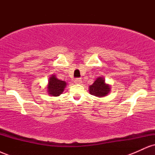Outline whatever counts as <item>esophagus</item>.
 <instances>
[{"label": "esophagus", "mask_w": 155, "mask_h": 155, "mask_svg": "<svg viewBox=\"0 0 155 155\" xmlns=\"http://www.w3.org/2000/svg\"><path fill=\"white\" fill-rule=\"evenodd\" d=\"M81 79H79V78H76V79H74V83L75 84H81Z\"/></svg>", "instance_id": "esophagus-1"}]
</instances>
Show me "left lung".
I'll return each mask as SVG.
<instances>
[{"mask_svg": "<svg viewBox=\"0 0 155 155\" xmlns=\"http://www.w3.org/2000/svg\"><path fill=\"white\" fill-rule=\"evenodd\" d=\"M89 91L90 94L96 96V97H102L104 96H106L110 92V85L107 84L105 82L104 78L100 77L97 78V79L94 81L92 85H90L89 87Z\"/></svg>", "mask_w": 155, "mask_h": 155, "instance_id": "left-lung-1", "label": "left lung"}]
</instances>
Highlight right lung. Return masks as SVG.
I'll use <instances>...</instances> for the list:
<instances>
[{
  "mask_svg": "<svg viewBox=\"0 0 155 155\" xmlns=\"http://www.w3.org/2000/svg\"><path fill=\"white\" fill-rule=\"evenodd\" d=\"M65 87H66L65 81L59 80L55 75H51L49 79L47 92L51 96H59L63 93Z\"/></svg>",
  "mask_w": 155,
  "mask_h": 155,
  "instance_id": "right-lung-1",
  "label": "right lung"
}]
</instances>
